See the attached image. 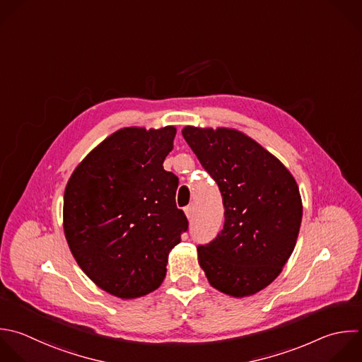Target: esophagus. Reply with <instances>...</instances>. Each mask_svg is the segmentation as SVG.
<instances>
[{
	"mask_svg": "<svg viewBox=\"0 0 362 362\" xmlns=\"http://www.w3.org/2000/svg\"><path fill=\"white\" fill-rule=\"evenodd\" d=\"M185 215H187V218L188 219H191L192 218V215H194V206L192 205H188V206H185Z\"/></svg>",
	"mask_w": 362,
	"mask_h": 362,
	"instance_id": "1",
	"label": "esophagus"
}]
</instances>
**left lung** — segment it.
Listing matches in <instances>:
<instances>
[{
	"label": "left lung",
	"instance_id": "left-lung-1",
	"mask_svg": "<svg viewBox=\"0 0 362 362\" xmlns=\"http://www.w3.org/2000/svg\"><path fill=\"white\" fill-rule=\"evenodd\" d=\"M182 136L218 184L225 208L223 229L197 249L199 266L219 291L252 296L280 274L293 253L303 216L297 182L238 130L187 126Z\"/></svg>",
	"mask_w": 362,
	"mask_h": 362
}]
</instances>
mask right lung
<instances>
[{
	"label": "right lung",
	"instance_id": "add662e5",
	"mask_svg": "<svg viewBox=\"0 0 362 362\" xmlns=\"http://www.w3.org/2000/svg\"><path fill=\"white\" fill-rule=\"evenodd\" d=\"M175 127H127L92 150L71 175L64 230L81 269L120 298L146 296L165 277L168 252L188 230L175 205L178 178L163 163Z\"/></svg>",
	"mask_w": 362,
	"mask_h": 362
}]
</instances>
